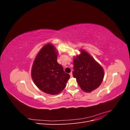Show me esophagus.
<instances>
[{"label": "esophagus", "instance_id": "34e87169", "mask_svg": "<svg viewBox=\"0 0 130 130\" xmlns=\"http://www.w3.org/2000/svg\"><path fill=\"white\" fill-rule=\"evenodd\" d=\"M69 75H70V76H73V73L72 72H70V73H69Z\"/></svg>", "mask_w": 130, "mask_h": 130}]
</instances>
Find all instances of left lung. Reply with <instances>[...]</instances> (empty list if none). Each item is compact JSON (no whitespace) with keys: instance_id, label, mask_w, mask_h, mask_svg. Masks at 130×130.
I'll use <instances>...</instances> for the list:
<instances>
[{"instance_id":"8db88e82","label":"left lung","mask_w":130,"mask_h":130,"mask_svg":"<svg viewBox=\"0 0 130 130\" xmlns=\"http://www.w3.org/2000/svg\"><path fill=\"white\" fill-rule=\"evenodd\" d=\"M74 57L73 75L80 88L85 92H91L101 84L104 71L101 65L85 50Z\"/></svg>"}]
</instances>
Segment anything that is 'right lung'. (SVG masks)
<instances>
[{
    "label": "right lung",
    "mask_w": 130,
    "mask_h": 130,
    "mask_svg": "<svg viewBox=\"0 0 130 130\" xmlns=\"http://www.w3.org/2000/svg\"><path fill=\"white\" fill-rule=\"evenodd\" d=\"M57 55L55 47L48 43L37 54L31 69L35 84L42 91L51 95L61 93L70 78V75L57 63Z\"/></svg>",
    "instance_id": "right-lung-1"
}]
</instances>
